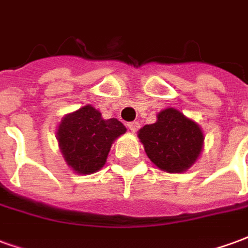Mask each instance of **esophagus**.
I'll return each mask as SVG.
<instances>
[{
  "label": "esophagus",
  "instance_id": "esophagus-1",
  "mask_svg": "<svg viewBox=\"0 0 248 248\" xmlns=\"http://www.w3.org/2000/svg\"><path fill=\"white\" fill-rule=\"evenodd\" d=\"M127 127L131 133H137L140 129V124L138 122H130V124H127Z\"/></svg>",
  "mask_w": 248,
  "mask_h": 248
}]
</instances>
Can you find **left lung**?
Returning a JSON list of instances; mask_svg holds the SVG:
<instances>
[{"label": "left lung", "instance_id": "obj_1", "mask_svg": "<svg viewBox=\"0 0 248 248\" xmlns=\"http://www.w3.org/2000/svg\"><path fill=\"white\" fill-rule=\"evenodd\" d=\"M156 122L146 124L138 133L150 161L162 171L177 174L195 163L203 149V133L199 124L177 108H165Z\"/></svg>", "mask_w": 248, "mask_h": 248}]
</instances>
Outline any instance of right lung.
<instances>
[{"label": "right lung", "mask_w": 248, "mask_h": 248, "mask_svg": "<svg viewBox=\"0 0 248 248\" xmlns=\"http://www.w3.org/2000/svg\"><path fill=\"white\" fill-rule=\"evenodd\" d=\"M126 127L118 119H103L92 105L62 118L57 131L66 163L78 174H93L106 163L108 151Z\"/></svg>", "instance_id": "add662e5"}]
</instances>
